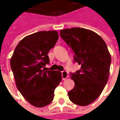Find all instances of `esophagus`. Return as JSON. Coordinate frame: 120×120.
I'll return each instance as SVG.
<instances>
[{
	"instance_id": "obj_1",
	"label": "esophagus",
	"mask_w": 120,
	"mask_h": 120,
	"mask_svg": "<svg viewBox=\"0 0 120 120\" xmlns=\"http://www.w3.org/2000/svg\"><path fill=\"white\" fill-rule=\"evenodd\" d=\"M61 75H62V79H63V80H64V79H66L67 77H69L68 72L67 71H63L61 72Z\"/></svg>"
}]
</instances>
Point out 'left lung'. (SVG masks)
<instances>
[{"instance_id":"1","label":"left lung","mask_w":120,"mask_h":120,"mask_svg":"<svg viewBox=\"0 0 120 120\" xmlns=\"http://www.w3.org/2000/svg\"><path fill=\"white\" fill-rule=\"evenodd\" d=\"M60 36L81 66L70 73L75 86L68 92L69 98L76 105H89L100 96L109 79L111 56L107 45L98 34L82 28L61 30Z\"/></svg>"}]
</instances>
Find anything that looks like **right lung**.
Instances as JSON below:
<instances>
[{"instance_id": "obj_1", "label": "right lung", "mask_w": 120, "mask_h": 120, "mask_svg": "<svg viewBox=\"0 0 120 120\" xmlns=\"http://www.w3.org/2000/svg\"><path fill=\"white\" fill-rule=\"evenodd\" d=\"M56 31H43L26 36L15 48L10 59L17 89L30 104L43 107L51 103L54 90L62 80L58 71H45L48 54L58 40Z\"/></svg>"}]
</instances>
